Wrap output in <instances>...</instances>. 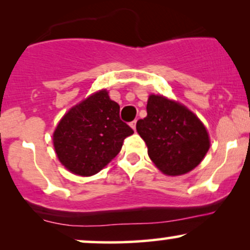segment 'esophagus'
<instances>
[{"label": "esophagus", "mask_w": 250, "mask_h": 250, "mask_svg": "<svg viewBox=\"0 0 250 250\" xmlns=\"http://www.w3.org/2000/svg\"><path fill=\"white\" fill-rule=\"evenodd\" d=\"M130 127L134 129V130H136V120H134V121L130 122Z\"/></svg>", "instance_id": "34e87169"}]
</instances>
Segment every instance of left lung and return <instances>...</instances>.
<instances>
[{
    "label": "left lung",
    "instance_id": "8db88e82",
    "mask_svg": "<svg viewBox=\"0 0 250 250\" xmlns=\"http://www.w3.org/2000/svg\"><path fill=\"white\" fill-rule=\"evenodd\" d=\"M136 130L151 161L171 176L193 170L209 149L202 122L189 109L163 96H149L147 116L137 121Z\"/></svg>",
    "mask_w": 250,
    "mask_h": 250
}]
</instances>
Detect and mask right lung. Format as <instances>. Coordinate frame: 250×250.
<instances>
[{
	"instance_id": "add662e5",
	"label": "right lung",
	"mask_w": 250,
	"mask_h": 250,
	"mask_svg": "<svg viewBox=\"0 0 250 250\" xmlns=\"http://www.w3.org/2000/svg\"><path fill=\"white\" fill-rule=\"evenodd\" d=\"M133 133L120 119V105L101 90L62 117L53 140L57 157L68 170L90 176L120 153L125 139Z\"/></svg>"
}]
</instances>
